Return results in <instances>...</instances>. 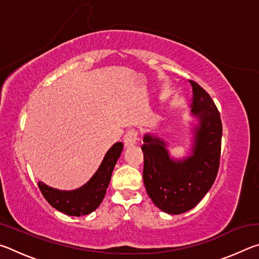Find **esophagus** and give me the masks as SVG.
<instances>
[{"mask_svg":"<svg viewBox=\"0 0 259 259\" xmlns=\"http://www.w3.org/2000/svg\"><path fill=\"white\" fill-rule=\"evenodd\" d=\"M138 140V131L136 129H129L126 131L124 137H123V143L125 146L134 145V144Z\"/></svg>","mask_w":259,"mask_h":259,"instance_id":"34e87169","label":"esophagus"}]
</instances>
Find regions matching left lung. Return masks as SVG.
<instances>
[{
	"label": "left lung",
	"instance_id": "obj_1",
	"mask_svg": "<svg viewBox=\"0 0 259 259\" xmlns=\"http://www.w3.org/2000/svg\"><path fill=\"white\" fill-rule=\"evenodd\" d=\"M191 111L198 117L192 155L174 160L164 140L150 134L144 136L143 179L147 194L157 208L179 214L194 208L216 179L222 145L221 114L209 94L191 81Z\"/></svg>",
	"mask_w": 259,
	"mask_h": 259
}]
</instances>
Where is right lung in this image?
<instances>
[{
  "mask_svg": "<svg viewBox=\"0 0 259 259\" xmlns=\"http://www.w3.org/2000/svg\"><path fill=\"white\" fill-rule=\"evenodd\" d=\"M123 148V144L115 143L105 154L102 164L85 185L74 191H59L38 182V188L45 199L58 211L68 216H84L99 207L102 203L112 172Z\"/></svg>",
  "mask_w": 259,
  "mask_h": 259,
  "instance_id": "right-lung-1",
  "label": "right lung"
}]
</instances>
